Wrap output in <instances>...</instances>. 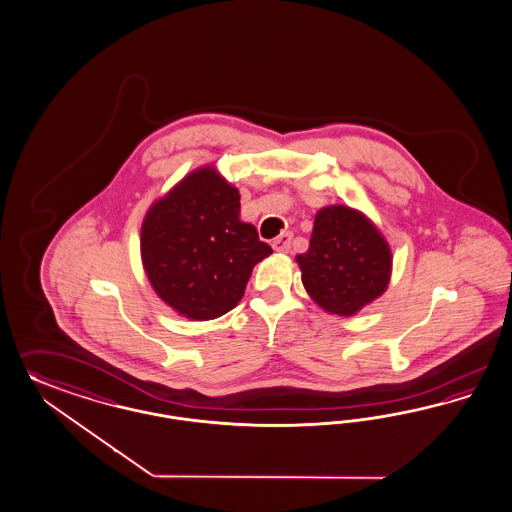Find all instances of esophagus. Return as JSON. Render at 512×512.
Segmentation results:
<instances>
[{"label": "esophagus", "mask_w": 512, "mask_h": 512, "mask_svg": "<svg viewBox=\"0 0 512 512\" xmlns=\"http://www.w3.org/2000/svg\"><path fill=\"white\" fill-rule=\"evenodd\" d=\"M291 240H293V234H291V232H282L278 238L272 240V247H274L276 251H289Z\"/></svg>", "instance_id": "obj_1"}]
</instances>
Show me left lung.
<instances>
[{"label":"left lung","mask_w":512,"mask_h":512,"mask_svg":"<svg viewBox=\"0 0 512 512\" xmlns=\"http://www.w3.org/2000/svg\"><path fill=\"white\" fill-rule=\"evenodd\" d=\"M297 263L314 302L346 318L388 289L391 249L363 213L329 206L316 215L310 247Z\"/></svg>","instance_id":"1"}]
</instances>
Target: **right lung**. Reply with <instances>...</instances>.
Wrapping results in <instances>:
<instances>
[{
  "label": "right lung",
  "instance_id": "add662e5",
  "mask_svg": "<svg viewBox=\"0 0 512 512\" xmlns=\"http://www.w3.org/2000/svg\"><path fill=\"white\" fill-rule=\"evenodd\" d=\"M140 244L155 293L196 321L232 310L253 266L272 253L257 229L240 221V193L213 166L183 177L149 208Z\"/></svg>",
  "mask_w": 512,
  "mask_h": 512
}]
</instances>
